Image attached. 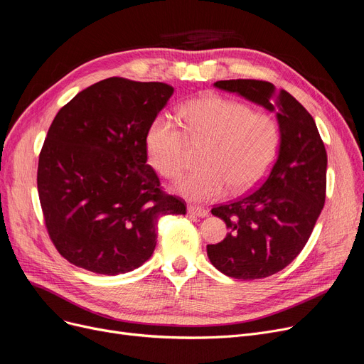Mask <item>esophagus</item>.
Masks as SVG:
<instances>
[{"mask_svg": "<svg viewBox=\"0 0 364 364\" xmlns=\"http://www.w3.org/2000/svg\"><path fill=\"white\" fill-rule=\"evenodd\" d=\"M187 211H188V214L196 215V217H207L208 213H210L208 208L200 207V205H188Z\"/></svg>", "mask_w": 364, "mask_h": 364, "instance_id": "34e87169", "label": "esophagus"}]
</instances>
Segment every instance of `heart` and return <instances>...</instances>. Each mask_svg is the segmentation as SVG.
Masks as SVG:
<instances>
[{
    "label": "heart",
    "mask_w": 364,
    "mask_h": 364,
    "mask_svg": "<svg viewBox=\"0 0 364 364\" xmlns=\"http://www.w3.org/2000/svg\"><path fill=\"white\" fill-rule=\"evenodd\" d=\"M183 124L169 114L151 122L146 144L151 165L164 177L176 180L191 162V143L208 144L203 168L178 183L177 191L192 200H211L244 193L259 184L274 165L281 131L275 116L248 104L205 95L181 107Z\"/></svg>",
    "instance_id": "heart-1"
}]
</instances>
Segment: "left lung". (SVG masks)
Masks as SVG:
<instances>
[{
  "mask_svg": "<svg viewBox=\"0 0 364 364\" xmlns=\"http://www.w3.org/2000/svg\"><path fill=\"white\" fill-rule=\"evenodd\" d=\"M214 86L277 112V162L256 191L211 210L229 233L221 242L207 245L211 263L225 275L266 278L297 257L317 223L326 200V147L312 116L284 89L250 78L220 80Z\"/></svg>",
  "mask_w": 364,
  "mask_h": 364,
  "instance_id": "left-lung-1",
  "label": "left lung"
}]
</instances>
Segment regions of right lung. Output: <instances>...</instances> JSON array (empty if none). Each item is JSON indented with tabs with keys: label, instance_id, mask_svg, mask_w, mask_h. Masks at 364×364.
<instances>
[{
	"label": "right lung",
	"instance_id": "add662e5",
	"mask_svg": "<svg viewBox=\"0 0 364 364\" xmlns=\"http://www.w3.org/2000/svg\"><path fill=\"white\" fill-rule=\"evenodd\" d=\"M172 93L165 83L109 77L58 112L37 187L47 233L70 263L102 275L134 271L153 255L159 218L186 214L147 165L149 128Z\"/></svg>",
	"mask_w": 364,
	"mask_h": 364
}]
</instances>
